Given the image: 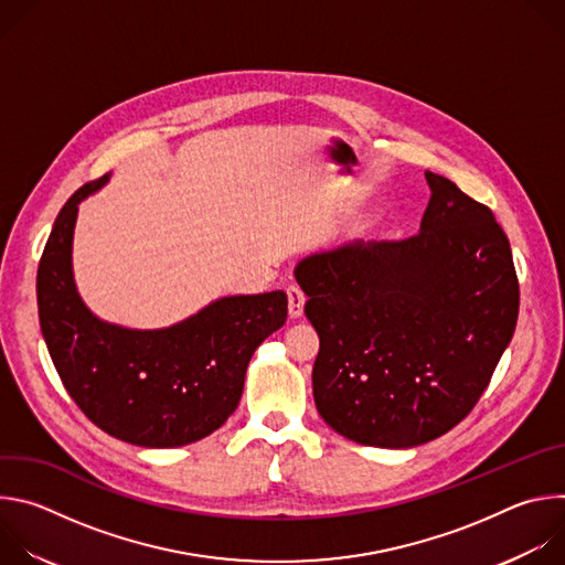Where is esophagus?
Instances as JSON below:
<instances>
[{
    "instance_id": "1",
    "label": "esophagus",
    "mask_w": 565,
    "mask_h": 565,
    "mask_svg": "<svg viewBox=\"0 0 565 565\" xmlns=\"http://www.w3.org/2000/svg\"><path fill=\"white\" fill-rule=\"evenodd\" d=\"M286 292H288V315H290V319H299L303 312L306 297L297 286H288Z\"/></svg>"
}]
</instances>
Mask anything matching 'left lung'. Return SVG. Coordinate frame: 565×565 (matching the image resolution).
<instances>
[{
    "mask_svg": "<svg viewBox=\"0 0 565 565\" xmlns=\"http://www.w3.org/2000/svg\"><path fill=\"white\" fill-rule=\"evenodd\" d=\"M420 232L349 241L295 268L319 335L312 395L340 436L386 449L454 429L488 388L519 317L510 241L492 210L425 172Z\"/></svg>",
    "mask_w": 565,
    "mask_h": 565,
    "instance_id": "left-lung-1",
    "label": "left lung"
}]
</instances>
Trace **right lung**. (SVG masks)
<instances>
[{
    "label": "right lung",
    "instance_id": "right-lung-1",
    "mask_svg": "<svg viewBox=\"0 0 565 565\" xmlns=\"http://www.w3.org/2000/svg\"><path fill=\"white\" fill-rule=\"evenodd\" d=\"M107 181L79 188L53 223L38 268L42 335L64 388L103 431L138 447L190 445L234 414L250 358L284 327L288 297H221L156 331L103 321L75 288L71 250L77 205Z\"/></svg>",
    "mask_w": 565,
    "mask_h": 565
}]
</instances>
